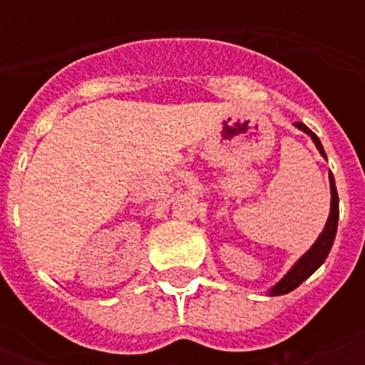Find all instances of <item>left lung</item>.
Segmentation results:
<instances>
[{
	"label": "left lung",
	"instance_id": "obj_1",
	"mask_svg": "<svg viewBox=\"0 0 365 365\" xmlns=\"http://www.w3.org/2000/svg\"><path fill=\"white\" fill-rule=\"evenodd\" d=\"M301 132H304L307 135H311V140L315 142L317 150L321 152V156L323 158H327L325 156V150L321 146V140L317 138L315 133L311 132L304 123L301 121H297L294 123ZM329 187H331V209H329V217H327V223H325V230L319 233V237H317V242L304 254H302L301 258L297 259V264L288 270L272 288H270V297H278V294H287L290 290H294L297 287H301L302 282L311 276V274L315 272L317 268L327 259L331 252V245L335 242V233H337V221H339V197H337V189H335V178L329 173Z\"/></svg>",
	"mask_w": 365,
	"mask_h": 365
}]
</instances>
